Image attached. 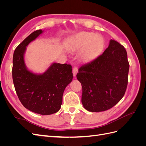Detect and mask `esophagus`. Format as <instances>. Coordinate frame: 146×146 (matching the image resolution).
I'll return each mask as SVG.
<instances>
[{"mask_svg": "<svg viewBox=\"0 0 146 146\" xmlns=\"http://www.w3.org/2000/svg\"><path fill=\"white\" fill-rule=\"evenodd\" d=\"M78 72V69L76 67V66H74V67L72 69V73H73V76L75 77L77 75V73Z\"/></svg>", "mask_w": 146, "mask_h": 146, "instance_id": "obj_1", "label": "esophagus"}]
</instances>
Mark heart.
I'll use <instances>...</instances> for the list:
<instances>
[{
  "instance_id": "obj_1",
  "label": "heart",
  "mask_w": 146,
  "mask_h": 146,
  "mask_svg": "<svg viewBox=\"0 0 146 146\" xmlns=\"http://www.w3.org/2000/svg\"><path fill=\"white\" fill-rule=\"evenodd\" d=\"M104 41L101 36L87 32L79 33L70 38L68 43V47L70 50H80V58L87 61L94 58L102 50Z\"/></svg>"
}]
</instances>
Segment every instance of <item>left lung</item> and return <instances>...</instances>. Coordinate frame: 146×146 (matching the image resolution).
<instances>
[{
	"label": "left lung",
	"instance_id": "1",
	"mask_svg": "<svg viewBox=\"0 0 146 146\" xmlns=\"http://www.w3.org/2000/svg\"><path fill=\"white\" fill-rule=\"evenodd\" d=\"M129 66L125 48L112 39L102 54L81 66L77 78L82 84L84 108L99 112L117 104L127 89Z\"/></svg>",
	"mask_w": 146,
	"mask_h": 146
}]
</instances>
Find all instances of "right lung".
<instances>
[{
	"mask_svg": "<svg viewBox=\"0 0 146 146\" xmlns=\"http://www.w3.org/2000/svg\"><path fill=\"white\" fill-rule=\"evenodd\" d=\"M42 33L38 30L18 45L13 58L12 77L17 97L24 107L42 115L56 113L61 108L65 88L72 80V66L54 63L41 75L25 68L24 54L29 44Z\"/></svg>",
	"mask_w": 146,
	"mask_h": 146,
	"instance_id": "add662e5",
	"label": "right lung"
}]
</instances>
